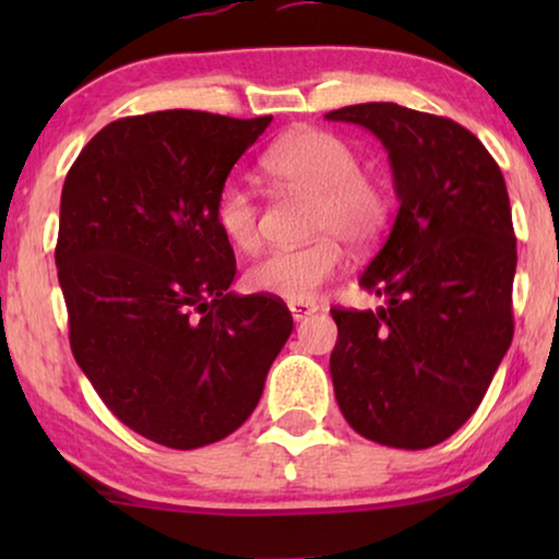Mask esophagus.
Wrapping results in <instances>:
<instances>
[{
  "mask_svg": "<svg viewBox=\"0 0 559 559\" xmlns=\"http://www.w3.org/2000/svg\"><path fill=\"white\" fill-rule=\"evenodd\" d=\"M289 312H293V318L300 323V320H305L308 316H312V312H318L320 308L316 302H287Z\"/></svg>",
  "mask_w": 559,
  "mask_h": 559,
  "instance_id": "obj_1",
  "label": "esophagus"
}]
</instances>
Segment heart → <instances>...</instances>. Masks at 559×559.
<instances>
[{
	"mask_svg": "<svg viewBox=\"0 0 559 559\" xmlns=\"http://www.w3.org/2000/svg\"><path fill=\"white\" fill-rule=\"evenodd\" d=\"M262 167L277 186L312 195L310 234L318 239L266 251L249 266L243 282L254 293L305 302L343 270L346 254L338 238L354 249L379 239L389 221V193L384 182L361 170V159L346 140L323 129H302L280 140L262 157ZM213 221L236 249L257 247L259 203L239 182L221 186Z\"/></svg>",
	"mask_w": 559,
	"mask_h": 559,
	"instance_id": "b5f03b06",
	"label": "heart"
}]
</instances>
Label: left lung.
I'll use <instances>...</instances> for the list:
<instances>
[{"label": "left lung", "instance_id": "8db88e82", "mask_svg": "<svg viewBox=\"0 0 559 559\" xmlns=\"http://www.w3.org/2000/svg\"><path fill=\"white\" fill-rule=\"evenodd\" d=\"M389 152L400 211L358 285L377 310L331 316L343 417L379 445L423 450L478 409L514 335L516 236L503 175L453 119L373 102L328 111Z\"/></svg>", "mask_w": 559, "mask_h": 559}]
</instances>
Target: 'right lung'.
<instances>
[{
    "label": "right lung",
    "mask_w": 559,
    "mask_h": 559,
    "mask_svg": "<svg viewBox=\"0 0 559 559\" xmlns=\"http://www.w3.org/2000/svg\"><path fill=\"white\" fill-rule=\"evenodd\" d=\"M272 117L170 109L106 124L60 195L56 247L71 348L106 407L175 450L247 423L293 333L287 305L228 293L213 221L228 173Z\"/></svg>",
    "instance_id": "obj_1"
}]
</instances>
